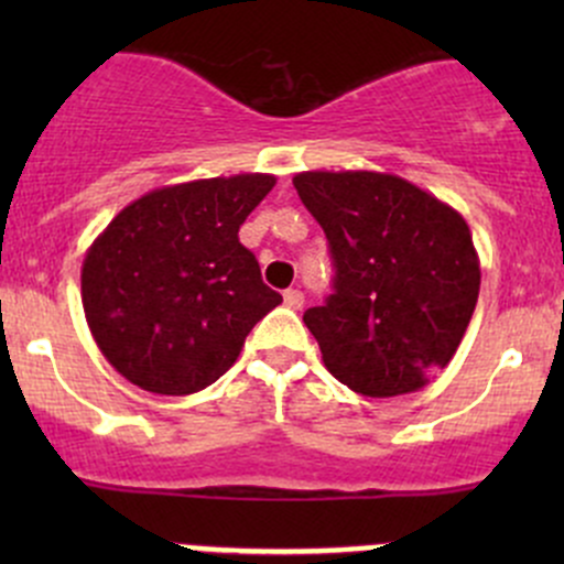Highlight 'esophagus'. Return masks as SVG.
Returning <instances> with one entry per match:
<instances>
[{
  "mask_svg": "<svg viewBox=\"0 0 564 564\" xmlns=\"http://www.w3.org/2000/svg\"><path fill=\"white\" fill-rule=\"evenodd\" d=\"M283 303H286L292 311H300V308H303L305 297H303V292H300V289H289V292H283Z\"/></svg>",
  "mask_w": 564,
  "mask_h": 564,
  "instance_id": "obj_1",
  "label": "esophagus"
}]
</instances>
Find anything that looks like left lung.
Instances as JSON below:
<instances>
[{"mask_svg": "<svg viewBox=\"0 0 564 564\" xmlns=\"http://www.w3.org/2000/svg\"><path fill=\"white\" fill-rule=\"evenodd\" d=\"M294 187L335 267V292L303 316L327 371L368 398L425 388L456 355L480 292L464 215L395 174L303 172Z\"/></svg>", "mask_w": 564, "mask_h": 564, "instance_id": "1", "label": "left lung"}]
</instances>
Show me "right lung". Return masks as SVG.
Here are the masks:
<instances>
[{"label":"right lung","mask_w":564,"mask_h":564,"mask_svg":"<svg viewBox=\"0 0 564 564\" xmlns=\"http://www.w3.org/2000/svg\"><path fill=\"white\" fill-rule=\"evenodd\" d=\"M272 185V174H235L158 187L89 246L84 314L128 382L161 395L209 388L253 324L283 303L237 237Z\"/></svg>","instance_id":"1"}]
</instances>
